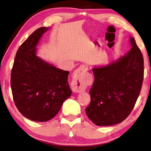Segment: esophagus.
<instances>
[{
  "label": "esophagus",
  "instance_id": "34e87169",
  "mask_svg": "<svg viewBox=\"0 0 151 151\" xmlns=\"http://www.w3.org/2000/svg\"><path fill=\"white\" fill-rule=\"evenodd\" d=\"M88 70L86 65H81L76 70L73 80L71 83V90L73 92H81L83 91V75Z\"/></svg>",
  "mask_w": 151,
  "mask_h": 151
}]
</instances>
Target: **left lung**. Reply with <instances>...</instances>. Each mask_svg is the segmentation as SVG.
I'll list each match as a JSON object with an SVG mask.
<instances>
[{
	"instance_id": "left-lung-1",
	"label": "left lung",
	"mask_w": 151,
	"mask_h": 151,
	"mask_svg": "<svg viewBox=\"0 0 151 151\" xmlns=\"http://www.w3.org/2000/svg\"><path fill=\"white\" fill-rule=\"evenodd\" d=\"M130 43L132 48L124 56L107 66L93 68L94 81L86 112L96 125L122 122L134 107L144 78V59L133 37Z\"/></svg>"
}]
</instances>
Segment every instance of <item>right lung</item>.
Returning a JSON list of instances; mask_svg holds the SVG:
<instances>
[{
    "label": "right lung",
    "instance_id": "add662e5",
    "mask_svg": "<svg viewBox=\"0 0 151 151\" xmlns=\"http://www.w3.org/2000/svg\"><path fill=\"white\" fill-rule=\"evenodd\" d=\"M48 28L40 27L17 51L11 76L14 104L21 114L36 122H47L59 112L71 94L70 72L41 60L35 55L39 39Z\"/></svg>",
    "mask_w": 151,
    "mask_h": 151
}]
</instances>
